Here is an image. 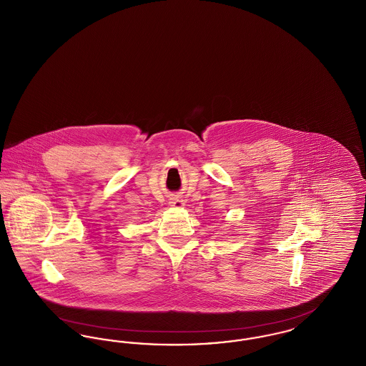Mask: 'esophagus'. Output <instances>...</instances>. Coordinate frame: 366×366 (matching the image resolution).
Segmentation results:
<instances>
[{"label":"esophagus","mask_w":366,"mask_h":366,"mask_svg":"<svg viewBox=\"0 0 366 366\" xmlns=\"http://www.w3.org/2000/svg\"><path fill=\"white\" fill-rule=\"evenodd\" d=\"M170 206L172 207H184L185 206V203H184V200L181 199V197H177V196H174V197H172L170 199Z\"/></svg>","instance_id":"esophagus-1"}]
</instances>
